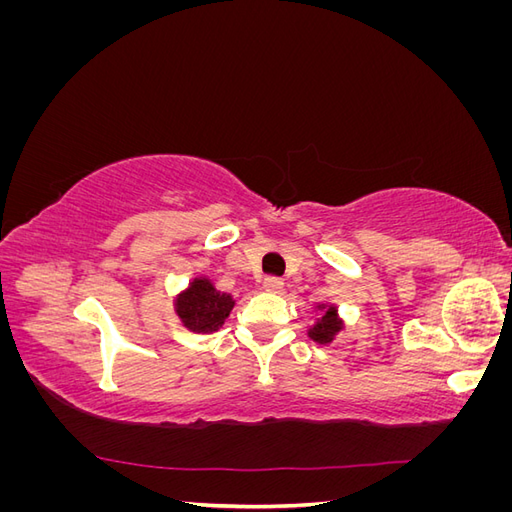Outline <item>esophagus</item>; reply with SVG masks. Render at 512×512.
<instances>
[{
  "instance_id": "esophagus-1",
  "label": "esophagus",
  "mask_w": 512,
  "mask_h": 512,
  "mask_svg": "<svg viewBox=\"0 0 512 512\" xmlns=\"http://www.w3.org/2000/svg\"><path fill=\"white\" fill-rule=\"evenodd\" d=\"M262 288H265L267 292H282L284 282L280 280V277L269 275V277H265V280H262Z\"/></svg>"
}]
</instances>
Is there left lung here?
<instances>
[{
    "mask_svg": "<svg viewBox=\"0 0 512 512\" xmlns=\"http://www.w3.org/2000/svg\"><path fill=\"white\" fill-rule=\"evenodd\" d=\"M316 309H320L322 316L316 320V324H312V327L307 329V335L318 344H331L335 335L344 329V320L339 318L335 305L322 303V305H316Z\"/></svg>",
    "mask_w": 512,
    "mask_h": 512,
    "instance_id": "1",
    "label": "left lung"
}]
</instances>
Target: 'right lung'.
Returning <instances> with one entry per match:
<instances>
[{"mask_svg": "<svg viewBox=\"0 0 512 512\" xmlns=\"http://www.w3.org/2000/svg\"><path fill=\"white\" fill-rule=\"evenodd\" d=\"M232 307H235L232 294L220 292L209 277H194L190 286L175 297V314L192 333L218 331L230 316Z\"/></svg>", "mask_w": 512, "mask_h": 512, "instance_id": "1", "label": "right lung"}]
</instances>
